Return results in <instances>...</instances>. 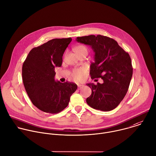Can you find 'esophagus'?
Listing matches in <instances>:
<instances>
[{"instance_id":"esophagus-1","label":"esophagus","mask_w":156,"mask_h":156,"mask_svg":"<svg viewBox=\"0 0 156 156\" xmlns=\"http://www.w3.org/2000/svg\"><path fill=\"white\" fill-rule=\"evenodd\" d=\"M84 87V85H81V84H79L78 85V87L79 89H81V88H83Z\"/></svg>"}]
</instances>
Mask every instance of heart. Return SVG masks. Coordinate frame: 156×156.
<instances>
[{
  "mask_svg": "<svg viewBox=\"0 0 156 156\" xmlns=\"http://www.w3.org/2000/svg\"><path fill=\"white\" fill-rule=\"evenodd\" d=\"M84 50H87L86 47L84 46L80 45L75 48V51L76 53H78V52L84 51ZM86 73V70L84 69H75L73 70V73H72V76L73 78L77 81L81 80L83 78V76Z\"/></svg>",
  "mask_w": 156,
  "mask_h": 156,
  "instance_id": "heart-1",
  "label": "heart"
}]
</instances>
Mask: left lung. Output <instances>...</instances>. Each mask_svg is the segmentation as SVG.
Here are the masks:
<instances>
[{
  "mask_svg": "<svg viewBox=\"0 0 156 156\" xmlns=\"http://www.w3.org/2000/svg\"><path fill=\"white\" fill-rule=\"evenodd\" d=\"M75 40L92 49L94 62L90 66V77L100 78L103 81L86 84L92 89L87 103L98 110H113L125 97L132 79L133 69L129 55L116 41L108 37L90 35L76 37Z\"/></svg>",
  "mask_w": 156,
  "mask_h": 156,
  "instance_id": "left-lung-1",
  "label": "left lung"
}]
</instances>
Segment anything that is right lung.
<instances>
[{
  "mask_svg": "<svg viewBox=\"0 0 156 156\" xmlns=\"http://www.w3.org/2000/svg\"><path fill=\"white\" fill-rule=\"evenodd\" d=\"M71 38H55L29 52L23 65L22 76L26 92L40 110L58 113L69 105L77 89L75 83L55 80V68L60 67Z\"/></svg>",
  "mask_w": 156,
  "mask_h": 156,
  "instance_id": "1",
  "label": "right lung"
}]
</instances>
